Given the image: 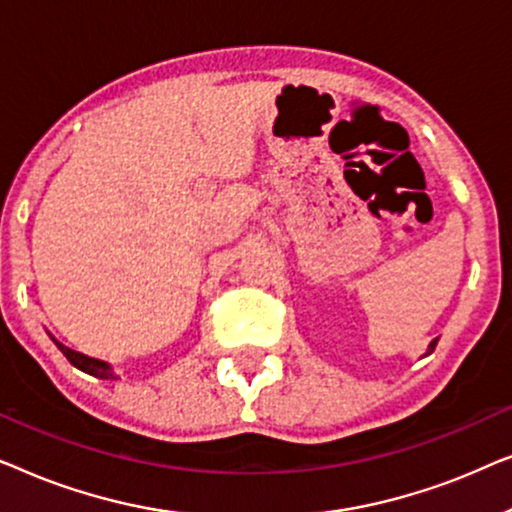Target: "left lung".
Listing matches in <instances>:
<instances>
[{
    "label": "left lung",
    "instance_id": "8db88e82",
    "mask_svg": "<svg viewBox=\"0 0 512 512\" xmlns=\"http://www.w3.org/2000/svg\"><path fill=\"white\" fill-rule=\"evenodd\" d=\"M436 345H438V338H436V340H431V342H429V349H426V354H424V356H429V354L433 352V349H436Z\"/></svg>",
    "mask_w": 512,
    "mask_h": 512
}]
</instances>
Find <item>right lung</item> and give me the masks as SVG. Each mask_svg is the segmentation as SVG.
Segmentation results:
<instances>
[{"label":"right lung","mask_w":512,"mask_h":512,"mask_svg":"<svg viewBox=\"0 0 512 512\" xmlns=\"http://www.w3.org/2000/svg\"><path fill=\"white\" fill-rule=\"evenodd\" d=\"M48 338L55 342V347H58L60 352L67 356V361L72 363L74 368H79V370H83V373H88V375H93V377H100V380H118V375L114 373V368H111V363L100 361V359H93V356L76 352V349H69L67 345H62L58 338H53L51 333H48Z\"/></svg>","instance_id":"obj_1"}]
</instances>
